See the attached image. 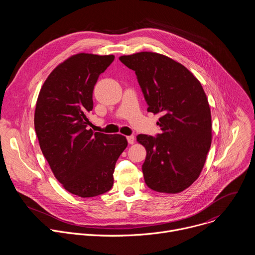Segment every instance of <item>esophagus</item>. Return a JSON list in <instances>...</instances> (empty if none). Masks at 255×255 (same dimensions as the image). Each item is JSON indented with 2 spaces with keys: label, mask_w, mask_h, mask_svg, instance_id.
<instances>
[{
  "label": "esophagus",
  "mask_w": 255,
  "mask_h": 255,
  "mask_svg": "<svg viewBox=\"0 0 255 255\" xmlns=\"http://www.w3.org/2000/svg\"><path fill=\"white\" fill-rule=\"evenodd\" d=\"M134 140H135V138H134V136H133V135H131V136H127V141H128V143H129V144H133V143H134Z\"/></svg>",
  "instance_id": "34e87169"
}]
</instances>
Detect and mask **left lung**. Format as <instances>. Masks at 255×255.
<instances>
[{
	"instance_id": "8db88e82",
	"label": "left lung",
	"mask_w": 255,
	"mask_h": 255,
	"mask_svg": "<svg viewBox=\"0 0 255 255\" xmlns=\"http://www.w3.org/2000/svg\"><path fill=\"white\" fill-rule=\"evenodd\" d=\"M119 59L135 71L147 111L161 114L160 134L136 137L146 149L145 183L158 193L183 192L199 177L211 147V110L204 89L186 66L166 55L142 51Z\"/></svg>"
}]
</instances>
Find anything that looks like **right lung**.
<instances>
[{
	"label": "right lung",
	"mask_w": 255,
	"mask_h": 255,
	"mask_svg": "<svg viewBox=\"0 0 255 255\" xmlns=\"http://www.w3.org/2000/svg\"><path fill=\"white\" fill-rule=\"evenodd\" d=\"M115 56L78 53L59 63L36 102L34 126L54 176L69 193L91 198L110 191L125 136L89 129L93 91Z\"/></svg>",
	"instance_id": "obj_1"
}]
</instances>
